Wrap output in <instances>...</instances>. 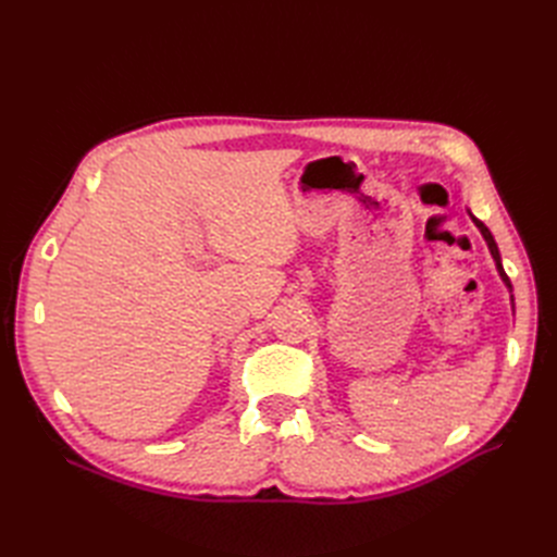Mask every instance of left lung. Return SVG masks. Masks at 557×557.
Here are the masks:
<instances>
[{
    "mask_svg": "<svg viewBox=\"0 0 557 557\" xmlns=\"http://www.w3.org/2000/svg\"><path fill=\"white\" fill-rule=\"evenodd\" d=\"M474 218V215H471ZM474 223H476V227L481 230V234H483V239L487 242V248H491V252H493V258H495V264H497V269H499V276H502V281L509 285L511 288V281H509V276H507V272H504V267H502V258H499V250H497V244H495V239H493V234H491V230H487L479 218H474Z\"/></svg>",
    "mask_w": 557,
    "mask_h": 557,
    "instance_id": "1",
    "label": "left lung"
}]
</instances>
